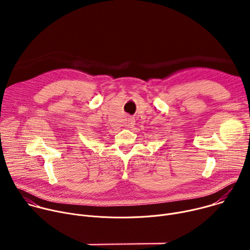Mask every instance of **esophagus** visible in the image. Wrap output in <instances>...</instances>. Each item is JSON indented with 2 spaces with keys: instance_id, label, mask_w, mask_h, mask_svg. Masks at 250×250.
<instances>
[{
  "instance_id": "obj_1",
  "label": "esophagus",
  "mask_w": 250,
  "mask_h": 250,
  "mask_svg": "<svg viewBox=\"0 0 250 250\" xmlns=\"http://www.w3.org/2000/svg\"><path fill=\"white\" fill-rule=\"evenodd\" d=\"M134 125V121H133V119L132 118H128L127 119V123H126V126H131V125Z\"/></svg>"
}]
</instances>
